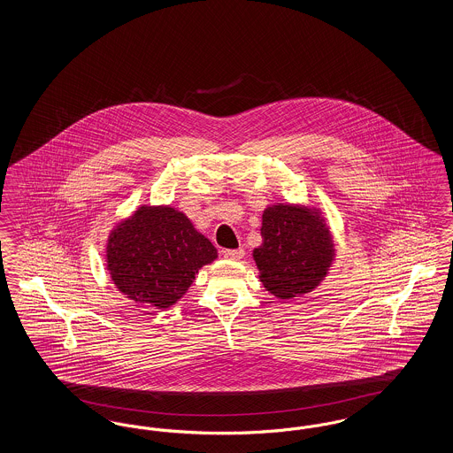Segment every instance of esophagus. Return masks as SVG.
Returning <instances> with one entry per match:
<instances>
[{"label": "esophagus", "mask_w": 453, "mask_h": 453, "mask_svg": "<svg viewBox=\"0 0 453 453\" xmlns=\"http://www.w3.org/2000/svg\"><path fill=\"white\" fill-rule=\"evenodd\" d=\"M222 255H224L226 259H241L244 257V250L242 248H239V250H224Z\"/></svg>", "instance_id": "34e87169"}]
</instances>
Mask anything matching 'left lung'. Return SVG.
<instances>
[{
  "label": "left lung",
  "instance_id": "obj_1",
  "mask_svg": "<svg viewBox=\"0 0 453 453\" xmlns=\"http://www.w3.org/2000/svg\"><path fill=\"white\" fill-rule=\"evenodd\" d=\"M263 244L253 251L259 280L280 299L319 285L333 261V242L323 219L299 207L273 205L263 212Z\"/></svg>",
  "mask_w": 453,
  "mask_h": 453
}]
</instances>
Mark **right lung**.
Here are the masks:
<instances>
[{"label":"right lung","mask_w":453,"mask_h":453,"mask_svg":"<svg viewBox=\"0 0 453 453\" xmlns=\"http://www.w3.org/2000/svg\"><path fill=\"white\" fill-rule=\"evenodd\" d=\"M216 258L212 242L172 207H141L108 239V272L117 288L157 309L180 301L195 273Z\"/></svg>","instance_id":"add662e5"}]
</instances>
